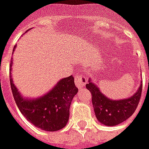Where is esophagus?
Returning <instances> with one entry per match:
<instances>
[{"instance_id": "esophagus-1", "label": "esophagus", "mask_w": 149, "mask_h": 149, "mask_svg": "<svg viewBox=\"0 0 149 149\" xmlns=\"http://www.w3.org/2000/svg\"><path fill=\"white\" fill-rule=\"evenodd\" d=\"M74 83L76 84V86L79 88H84L85 86L87 83V79L86 77L84 75H82V74H79V75H77L74 79Z\"/></svg>"}]
</instances>
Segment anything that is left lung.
<instances>
[{
  "mask_svg": "<svg viewBox=\"0 0 149 149\" xmlns=\"http://www.w3.org/2000/svg\"><path fill=\"white\" fill-rule=\"evenodd\" d=\"M86 88L92 93V102L97 120L105 125L114 126L126 120L135 111L141 97L142 82L134 95L121 100H113L106 97L91 79Z\"/></svg>",
  "mask_w": 149,
  "mask_h": 149,
  "instance_id": "obj_1",
  "label": "left lung"
}]
</instances>
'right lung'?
<instances>
[{
    "label": "right lung",
    "instance_id": "1",
    "mask_svg": "<svg viewBox=\"0 0 149 149\" xmlns=\"http://www.w3.org/2000/svg\"><path fill=\"white\" fill-rule=\"evenodd\" d=\"M16 45L14 47L13 52ZM13 62H10V71ZM10 80L12 93L17 107L29 122L46 131H56L64 128L70 116V107L78 92L72 75L64 78L52 90L38 98H26L14 84L11 72Z\"/></svg>",
    "mask_w": 149,
    "mask_h": 149
}]
</instances>
